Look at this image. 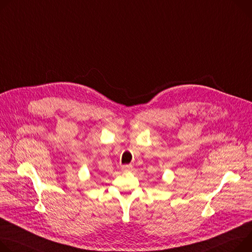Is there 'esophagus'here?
I'll return each instance as SVG.
<instances>
[{
	"label": "esophagus",
	"instance_id": "1",
	"mask_svg": "<svg viewBox=\"0 0 252 252\" xmlns=\"http://www.w3.org/2000/svg\"><path fill=\"white\" fill-rule=\"evenodd\" d=\"M122 170H123L124 172H129V171L132 170V166H131V165H124V166L122 167Z\"/></svg>",
	"mask_w": 252,
	"mask_h": 252
}]
</instances>
